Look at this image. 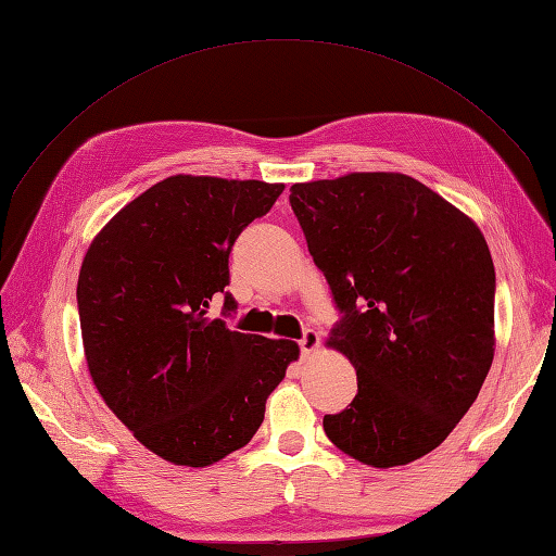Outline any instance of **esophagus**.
Masks as SVG:
<instances>
[{
    "mask_svg": "<svg viewBox=\"0 0 556 556\" xmlns=\"http://www.w3.org/2000/svg\"><path fill=\"white\" fill-rule=\"evenodd\" d=\"M318 344H320V334H318L316 330H306V332H304V337H302V340H300V349H302V354H304V356L314 354V351L318 349Z\"/></svg>",
    "mask_w": 556,
    "mask_h": 556,
    "instance_id": "1",
    "label": "esophagus"
}]
</instances>
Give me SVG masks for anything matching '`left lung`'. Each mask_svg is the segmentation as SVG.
Returning a JSON list of instances; mask_svg holds the SVG:
<instances>
[{"mask_svg":"<svg viewBox=\"0 0 556 556\" xmlns=\"http://www.w3.org/2000/svg\"><path fill=\"white\" fill-rule=\"evenodd\" d=\"M290 205L344 318L328 337L356 368L328 439L358 463H415L477 401L495 354V266L477 222L399 172L294 184Z\"/></svg>","mask_w":556,"mask_h":556,"instance_id":"left-lung-1","label":"left lung"}]
</instances>
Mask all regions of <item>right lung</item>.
Wrapping results in <instances>:
<instances>
[{"mask_svg":"<svg viewBox=\"0 0 556 556\" xmlns=\"http://www.w3.org/2000/svg\"><path fill=\"white\" fill-rule=\"evenodd\" d=\"M286 184L174 174L93 236L77 278L85 358L134 439L181 467H210L252 441L266 399L300 358L290 340L228 330L210 304L228 254ZM224 308L233 311L231 294Z\"/></svg>","mask_w":556,"mask_h":556,"instance_id":"right-lung-1","label":"right lung"}]
</instances>
